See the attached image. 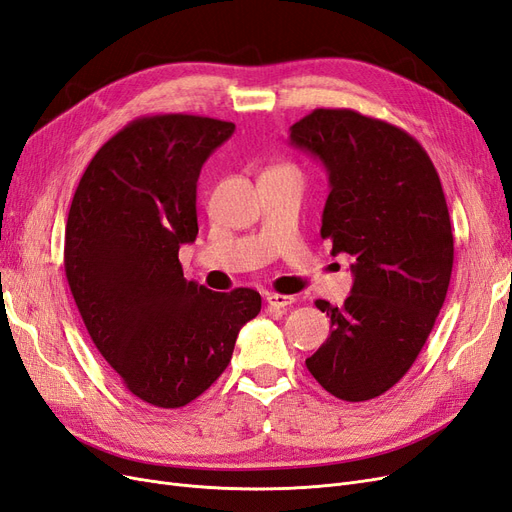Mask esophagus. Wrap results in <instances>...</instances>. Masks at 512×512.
Here are the masks:
<instances>
[{"label": "esophagus", "mask_w": 512, "mask_h": 512, "mask_svg": "<svg viewBox=\"0 0 512 512\" xmlns=\"http://www.w3.org/2000/svg\"><path fill=\"white\" fill-rule=\"evenodd\" d=\"M294 301H296V298H294V296H290V294H277V292L267 294V303H269L271 307H277V309H281V307H290Z\"/></svg>", "instance_id": "obj_1"}]
</instances>
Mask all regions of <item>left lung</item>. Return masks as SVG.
<instances>
[{"instance_id": "1", "label": "left lung", "mask_w": 512, "mask_h": 512, "mask_svg": "<svg viewBox=\"0 0 512 512\" xmlns=\"http://www.w3.org/2000/svg\"><path fill=\"white\" fill-rule=\"evenodd\" d=\"M290 142L328 171L322 239L356 258L345 303L315 301L330 337L305 364L332 396L377 398L407 375L445 303L453 233L443 186L415 137L354 110L317 108L290 127Z\"/></svg>"}]
</instances>
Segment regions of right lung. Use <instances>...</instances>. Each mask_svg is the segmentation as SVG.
Returning <instances> with one entry per match:
<instances>
[{
    "mask_svg": "<svg viewBox=\"0 0 512 512\" xmlns=\"http://www.w3.org/2000/svg\"><path fill=\"white\" fill-rule=\"evenodd\" d=\"M233 122L195 114L131 120L88 163L65 226V275L99 354L148 404L180 409L233 358L260 313L250 288L214 292L184 277L197 239V180Z\"/></svg>",
    "mask_w": 512,
    "mask_h": 512,
    "instance_id": "add662e5",
    "label": "right lung"
}]
</instances>
